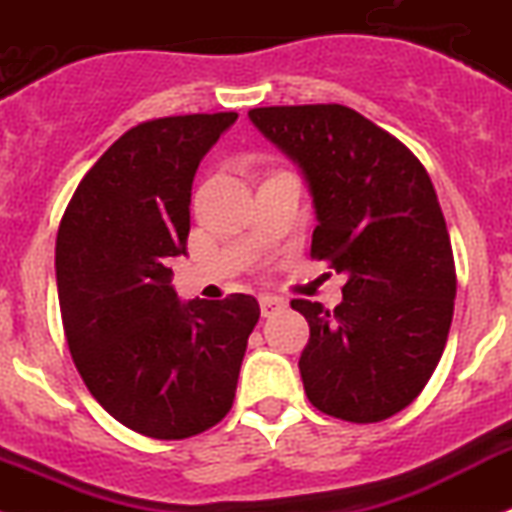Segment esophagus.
Segmentation results:
<instances>
[{
  "instance_id": "esophagus-1",
  "label": "esophagus",
  "mask_w": 512,
  "mask_h": 512,
  "mask_svg": "<svg viewBox=\"0 0 512 512\" xmlns=\"http://www.w3.org/2000/svg\"><path fill=\"white\" fill-rule=\"evenodd\" d=\"M259 305H261V316L269 318V316H274V313H279V310L285 308V300L272 298V295H264V298L259 300Z\"/></svg>"
}]
</instances>
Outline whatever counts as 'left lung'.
<instances>
[{
    "instance_id": "8db88e82",
    "label": "left lung",
    "mask_w": 512,
    "mask_h": 512,
    "mask_svg": "<svg viewBox=\"0 0 512 512\" xmlns=\"http://www.w3.org/2000/svg\"><path fill=\"white\" fill-rule=\"evenodd\" d=\"M248 119L298 163L316 230L313 259L347 282L334 310L292 300L310 326L300 375L310 404L381 422L417 399L438 368L456 266L438 194L409 147L347 106H269Z\"/></svg>"
}]
</instances>
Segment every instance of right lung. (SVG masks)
Wrapping results in <instances>:
<instances>
[{
    "mask_svg": "<svg viewBox=\"0 0 512 512\" xmlns=\"http://www.w3.org/2000/svg\"><path fill=\"white\" fill-rule=\"evenodd\" d=\"M238 113L144 121L87 170L56 235V287L69 352L113 419L183 440L230 412L251 295L181 303L168 259L186 253L191 183Z\"/></svg>",
    "mask_w": 512,
    "mask_h": 512,
    "instance_id": "obj_1",
    "label": "right lung"
}]
</instances>
